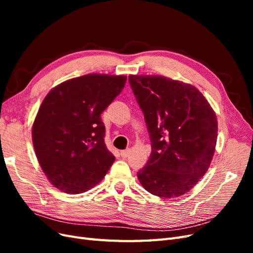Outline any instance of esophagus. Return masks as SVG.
I'll return each mask as SVG.
<instances>
[{
    "mask_svg": "<svg viewBox=\"0 0 253 253\" xmlns=\"http://www.w3.org/2000/svg\"><path fill=\"white\" fill-rule=\"evenodd\" d=\"M129 152H131V150H129V149L122 150V151L120 152V154H121V156H122V157H127V156H128V154H129Z\"/></svg>",
    "mask_w": 253,
    "mask_h": 253,
    "instance_id": "obj_1",
    "label": "esophagus"
}]
</instances>
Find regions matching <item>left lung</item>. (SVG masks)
I'll list each match as a JSON object with an SVG mask.
<instances>
[{"instance_id":"obj_1","label":"left lung","mask_w":253,"mask_h":253,"mask_svg":"<svg viewBox=\"0 0 253 253\" xmlns=\"http://www.w3.org/2000/svg\"><path fill=\"white\" fill-rule=\"evenodd\" d=\"M143 113L152 152L137 172L153 195L186 194L211 164L217 139L216 115L195 86L164 76L128 77Z\"/></svg>"}]
</instances>
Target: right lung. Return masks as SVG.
<instances>
[{"label":"right lung","instance_id":"add662e5","mask_svg":"<svg viewBox=\"0 0 253 253\" xmlns=\"http://www.w3.org/2000/svg\"><path fill=\"white\" fill-rule=\"evenodd\" d=\"M126 82V76L88 74L52 88L38 111L33 143L43 172L65 193L100 182L115 156L104 142L101 114Z\"/></svg>","mask_w":253,"mask_h":253}]
</instances>
